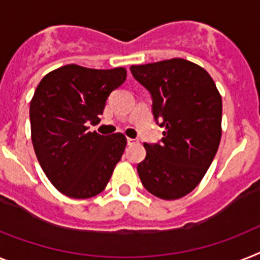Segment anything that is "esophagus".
<instances>
[{
    "label": "esophagus",
    "mask_w": 260,
    "mask_h": 260,
    "mask_svg": "<svg viewBox=\"0 0 260 260\" xmlns=\"http://www.w3.org/2000/svg\"><path fill=\"white\" fill-rule=\"evenodd\" d=\"M126 143H128V145H134V144L137 143V140H135V139H129V137H128V139H126Z\"/></svg>",
    "instance_id": "obj_1"
}]
</instances>
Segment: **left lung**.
Returning a JSON list of instances; mask_svg holds the SVG:
<instances>
[{
    "label": "left lung",
    "instance_id": "1",
    "mask_svg": "<svg viewBox=\"0 0 260 260\" xmlns=\"http://www.w3.org/2000/svg\"><path fill=\"white\" fill-rule=\"evenodd\" d=\"M152 96L161 143L144 144L137 165L144 187L162 200L190 193L214 160L222 135V98L208 71L181 58L131 66Z\"/></svg>",
    "mask_w": 260,
    "mask_h": 260
}]
</instances>
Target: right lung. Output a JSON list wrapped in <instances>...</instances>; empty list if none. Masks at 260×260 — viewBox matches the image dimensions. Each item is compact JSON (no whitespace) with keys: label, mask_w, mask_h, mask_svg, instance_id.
I'll use <instances>...</instances> for the list:
<instances>
[{"label":"right lung","mask_w":260,"mask_h":260,"mask_svg":"<svg viewBox=\"0 0 260 260\" xmlns=\"http://www.w3.org/2000/svg\"><path fill=\"white\" fill-rule=\"evenodd\" d=\"M126 70H95L67 64L39 82L30 102L31 141L43 172L67 197L102 193L124 153L123 134L89 132L106 102L124 83Z\"/></svg>","instance_id":"1"}]
</instances>
